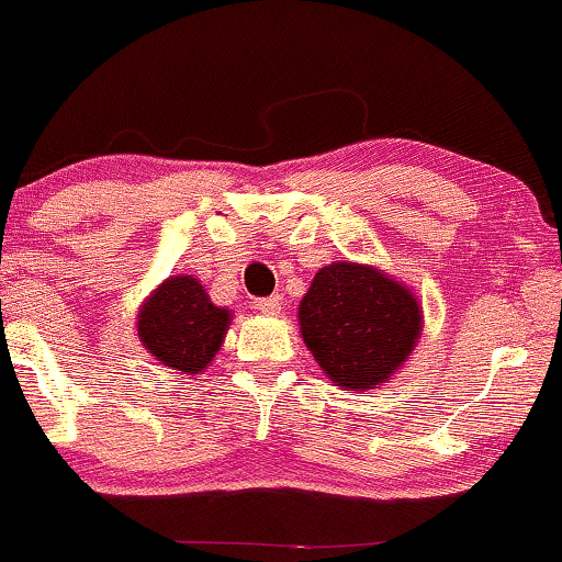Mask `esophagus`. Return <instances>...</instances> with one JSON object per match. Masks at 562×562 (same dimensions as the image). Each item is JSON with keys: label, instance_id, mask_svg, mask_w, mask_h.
<instances>
[{"label": "esophagus", "instance_id": "obj_1", "mask_svg": "<svg viewBox=\"0 0 562 562\" xmlns=\"http://www.w3.org/2000/svg\"><path fill=\"white\" fill-rule=\"evenodd\" d=\"M256 310H258L260 314H266V317H276V314H281V299H279V296L258 299Z\"/></svg>", "mask_w": 562, "mask_h": 562}]
</instances>
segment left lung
I'll use <instances>...</instances> for the list:
<instances>
[{"instance_id":"8db88e82","label":"left lung","mask_w":562,"mask_h":562,"mask_svg":"<svg viewBox=\"0 0 562 562\" xmlns=\"http://www.w3.org/2000/svg\"><path fill=\"white\" fill-rule=\"evenodd\" d=\"M422 327V304L406 283L352 260L319 268L299 304L304 345L345 391L389 383L417 348Z\"/></svg>"}]
</instances>
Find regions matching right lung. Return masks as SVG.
Segmentation results:
<instances>
[{"instance_id": "1", "label": "right lung", "mask_w": 562, "mask_h": 562, "mask_svg": "<svg viewBox=\"0 0 562 562\" xmlns=\"http://www.w3.org/2000/svg\"><path fill=\"white\" fill-rule=\"evenodd\" d=\"M233 312L217 306L194 276H171L137 312V340L164 368L196 375L217 356Z\"/></svg>"}]
</instances>
